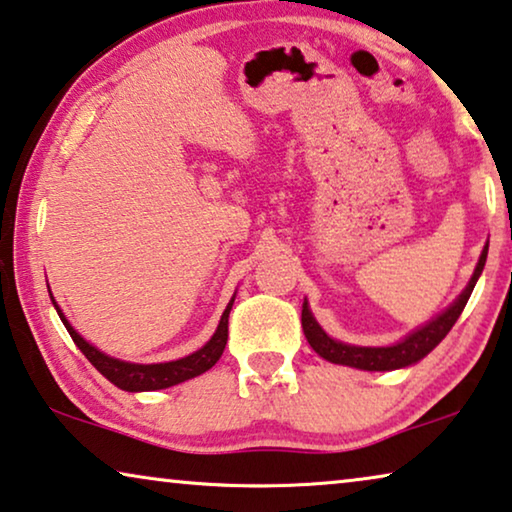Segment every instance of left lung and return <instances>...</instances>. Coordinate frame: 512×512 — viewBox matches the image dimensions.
<instances>
[{
  "label": "left lung",
  "mask_w": 512,
  "mask_h": 512,
  "mask_svg": "<svg viewBox=\"0 0 512 512\" xmlns=\"http://www.w3.org/2000/svg\"><path fill=\"white\" fill-rule=\"evenodd\" d=\"M487 261V244L480 254V261L476 265V272L469 281V286L464 288V293L450 305L441 316H436L434 321H429L427 325H422L420 330L411 332L409 337L402 339V342L395 346H381V348H372V346H351V344H342L330 339L325 332L321 330V325L314 321L311 311L307 307V302L302 305V330H305V337L309 346L314 351L325 358L328 362H335V365H346V367H355V369H367V372H388V369H399L406 365H413L425 358V355L432 351L434 346H439L443 337L448 335L450 328H453L455 321L462 314L466 302H469L473 286L480 277V272L485 268Z\"/></svg>",
  "instance_id": "left-lung-1"
}]
</instances>
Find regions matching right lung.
I'll list each match as a JSON object with an SVG mask.
<instances>
[{"instance_id":"1","label":"right lung","mask_w":512,"mask_h":512,"mask_svg":"<svg viewBox=\"0 0 512 512\" xmlns=\"http://www.w3.org/2000/svg\"><path fill=\"white\" fill-rule=\"evenodd\" d=\"M53 298V295H50ZM55 305V300H53ZM233 300L228 302V307L224 314H221L219 328L214 332L210 342H207L203 348H198L196 353L187 355V358L173 360V362H159V365H136V362H124L117 358H108L106 353H101L99 348H94L92 344H87L83 337L78 335L76 330L71 328V323L66 321L62 309H57L59 318H62L64 328L69 330V335L76 346L83 351V355L92 365L99 369V372L106 376L110 383H115L117 388L129 390V392H140V390H161V388H170V385H177L182 381L194 379V376L207 372V369L217 365V360L224 353L226 342H228V314H231Z\"/></svg>"}]
</instances>
